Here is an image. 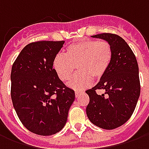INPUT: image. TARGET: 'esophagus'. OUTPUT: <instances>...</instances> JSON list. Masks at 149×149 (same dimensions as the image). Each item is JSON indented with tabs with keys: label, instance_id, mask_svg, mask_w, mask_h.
<instances>
[{
	"label": "esophagus",
	"instance_id": "1",
	"mask_svg": "<svg viewBox=\"0 0 149 149\" xmlns=\"http://www.w3.org/2000/svg\"><path fill=\"white\" fill-rule=\"evenodd\" d=\"M84 94V92H79V91H76L75 92V97L78 98V97H80L81 95H83Z\"/></svg>",
	"mask_w": 149,
	"mask_h": 149
}]
</instances>
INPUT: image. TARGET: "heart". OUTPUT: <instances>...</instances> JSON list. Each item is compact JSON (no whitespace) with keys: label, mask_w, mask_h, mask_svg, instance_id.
<instances>
[{"label":"heart","mask_w":149,"mask_h":149,"mask_svg":"<svg viewBox=\"0 0 149 149\" xmlns=\"http://www.w3.org/2000/svg\"><path fill=\"white\" fill-rule=\"evenodd\" d=\"M112 47L105 40H84L71 44L65 50V56L57 54L52 66L62 81H68V87L81 90L90 85L93 79H100L105 74L112 61Z\"/></svg>","instance_id":"obj_1"}]
</instances>
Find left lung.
<instances>
[{"label": "left lung", "instance_id": "8db88e82", "mask_svg": "<svg viewBox=\"0 0 149 149\" xmlns=\"http://www.w3.org/2000/svg\"><path fill=\"white\" fill-rule=\"evenodd\" d=\"M92 37L109 43L112 57L98 84L86 91L89 97L86 114L93 125L111 130L128 121L134 112L141 93L139 68L134 53L122 37L112 33ZM97 89H104L106 93L99 95Z\"/></svg>", "mask_w": 149, "mask_h": 149}]
</instances>
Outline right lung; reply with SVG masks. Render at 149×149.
<instances>
[{"label": "right lung", "mask_w": 149, "mask_h": 149, "mask_svg": "<svg viewBox=\"0 0 149 149\" xmlns=\"http://www.w3.org/2000/svg\"><path fill=\"white\" fill-rule=\"evenodd\" d=\"M65 41H38L24 47L13 65L11 98L28 130L40 136L65 127L75 93L59 79L53 59Z\"/></svg>", "instance_id": "right-lung-1"}]
</instances>
